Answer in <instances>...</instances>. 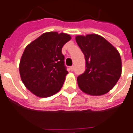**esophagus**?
Returning a JSON list of instances; mask_svg holds the SVG:
<instances>
[{
    "mask_svg": "<svg viewBox=\"0 0 133 133\" xmlns=\"http://www.w3.org/2000/svg\"><path fill=\"white\" fill-rule=\"evenodd\" d=\"M70 70H71V71H73V70H74V66H72L70 67Z\"/></svg>",
    "mask_w": 133,
    "mask_h": 133,
    "instance_id": "esophagus-1",
    "label": "esophagus"
}]
</instances>
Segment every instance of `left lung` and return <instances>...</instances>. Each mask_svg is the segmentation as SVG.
Masks as SVG:
<instances>
[{"instance_id": "obj_1", "label": "left lung", "mask_w": 133, "mask_h": 133, "mask_svg": "<svg viewBox=\"0 0 133 133\" xmlns=\"http://www.w3.org/2000/svg\"><path fill=\"white\" fill-rule=\"evenodd\" d=\"M75 40L86 61L85 71L77 77L78 87L89 95L106 94L115 87L122 74L119 53L99 35L77 36Z\"/></svg>"}]
</instances>
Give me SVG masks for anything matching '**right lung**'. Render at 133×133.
<instances>
[{
  "label": "right lung",
  "mask_w": 133,
  "mask_h": 133,
  "mask_svg": "<svg viewBox=\"0 0 133 133\" xmlns=\"http://www.w3.org/2000/svg\"><path fill=\"white\" fill-rule=\"evenodd\" d=\"M70 40L64 33L47 32L26 46L19 71L24 86L36 96H51L63 86L68 71L62 49Z\"/></svg>",
  "instance_id": "right-lung-1"
}]
</instances>
